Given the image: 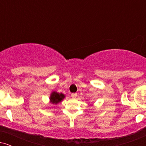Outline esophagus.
<instances>
[{
	"mask_svg": "<svg viewBox=\"0 0 146 146\" xmlns=\"http://www.w3.org/2000/svg\"><path fill=\"white\" fill-rule=\"evenodd\" d=\"M71 97L73 98H75L77 97V93H72L71 94Z\"/></svg>",
	"mask_w": 146,
	"mask_h": 146,
	"instance_id": "obj_1",
	"label": "esophagus"
}]
</instances>
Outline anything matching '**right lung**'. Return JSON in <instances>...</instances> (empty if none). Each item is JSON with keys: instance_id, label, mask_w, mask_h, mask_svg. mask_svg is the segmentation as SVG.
I'll return each mask as SVG.
<instances>
[{"instance_id": "right-lung-1", "label": "right lung", "mask_w": 146, "mask_h": 146, "mask_svg": "<svg viewBox=\"0 0 146 146\" xmlns=\"http://www.w3.org/2000/svg\"><path fill=\"white\" fill-rule=\"evenodd\" d=\"M64 98L65 95H64L63 93H58L57 91H52L49 97V102L53 104L57 105L62 102Z\"/></svg>"}]
</instances>
